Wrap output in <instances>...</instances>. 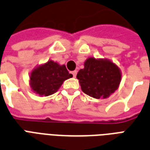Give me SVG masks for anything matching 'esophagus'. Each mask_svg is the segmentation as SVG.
Wrapping results in <instances>:
<instances>
[{
  "instance_id": "esophagus-1",
  "label": "esophagus",
  "mask_w": 150,
  "mask_h": 150,
  "mask_svg": "<svg viewBox=\"0 0 150 150\" xmlns=\"http://www.w3.org/2000/svg\"><path fill=\"white\" fill-rule=\"evenodd\" d=\"M76 73H77V72H76V70H74V71H73V72H72V74H73V75H74V77H76Z\"/></svg>"
}]
</instances>
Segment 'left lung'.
Wrapping results in <instances>:
<instances>
[{
	"mask_svg": "<svg viewBox=\"0 0 150 150\" xmlns=\"http://www.w3.org/2000/svg\"><path fill=\"white\" fill-rule=\"evenodd\" d=\"M76 78L86 94L100 99L109 98L118 88L121 73L118 66L109 59L88 57Z\"/></svg>",
	"mask_w": 150,
	"mask_h": 150,
	"instance_id": "left-lung-1",
	"label": "left lung"
}]
</instances>
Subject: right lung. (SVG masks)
I'll use <instances>...</instances> for the list:
<instances>
[{
  "mask_svg": "<svg viewBox=\"0 0 150 150\" xmlns=\"http://www.w3.org/2000/svg\"><path fill=\"white\" fill-rule=\"evenodd\" d=\"M72 76L64 64L49 60L33 69L29 76V86L35 93L47 97L56 93L64 81Z\"/></svg>",
  "mask_w": 150,
  "mask_h": 150,
  "instance_id": "right-lung-1",
  "label": "right lung"
}]
</instances>
